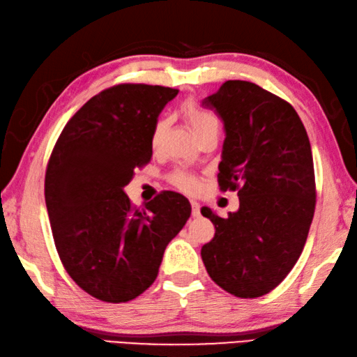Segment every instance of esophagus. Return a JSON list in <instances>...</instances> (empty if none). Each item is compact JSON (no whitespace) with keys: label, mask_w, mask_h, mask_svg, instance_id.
Segmentation results:
<instances>
[{"label":"esophagus","mask_w":357,"mask_h":357,"mask_svg":"<svg viewBox=\"0 0 357 357\" xmlns=\"http://www.w3.org/2000/svg\"><path fill=\"white\" fill-rule=\"evenodd\" d=\"M191 208H192V216L197 218L200 216V204L196 200H191Z\"/></svg>","instance_id":"1"}]
</instances>
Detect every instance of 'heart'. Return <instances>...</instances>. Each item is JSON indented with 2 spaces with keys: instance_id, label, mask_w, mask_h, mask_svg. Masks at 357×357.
<instances>
[{
  "instance_id": "1",
  "label": "heart",
  "mask_w": 357,
  "mask_h": 357,
  "mask_svg": "<svg viewBox=\"0 0 357 357\" xmlns=\"http://www.w3.org/2000/svg\"><path fill=\"white\" fill-rule=\"evenodd\" d=\"M183 115L188 121V124L191 126L192 132L196 133V137L199 133L206 130L208 127H218V119L214 118V115H211L210 112L200 109V107H197L194 102H186L183 105ZM165 129H166V121L165 119L157 121V124L153 127V132H152V146H157L160 143V138L163 135ZM169 181L177 188V190L188 194L197 192V190L200 188V181L196 176H194V174L181 171V169L174 171L169 176Z\"/></svg>"
}]
</instances>
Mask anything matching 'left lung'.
<instances>
[{"mask_svg":"<svg viewBox=\"0 0 357 357\" xmlns=\"http://www.w3.org/2000/svg\"><path fill=\"white\" fill-rule=\"evenodd\" d=\"M202 104L225 129L219 163L220 190H238L239 210L213 222L214 238L202 247L211 280L234 297L268 294L303 252L315 210L311 144L294 107L247 80H227Z\"/></svg>","mask_w":357,"mask_h":357,"instance_id":"1","label":"left lung"}]
</instances>
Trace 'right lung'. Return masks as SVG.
Returning <instances> with one entry per match:
<instances>
[{
  "instance_id": "right-lung-1",
  "label": "right lung",
  "mask_w": 357,
  "mask_h": 357,
  "mask_svg": "<svg viewBox=\"0 0 357 357\" xmlns=\"http://www.w3.org/2000/svg\"><path fill=\"white\" fill-rule=\"evenodd\" d=\"M178 90L119 84L76 112L54 146L45 202L60 261L76 284L107 303H126L158 275L166 245L191 216L178 192L163 191L143 210L124 186L149 163L157 118Z\"/></svg>"
}]
</instances>
